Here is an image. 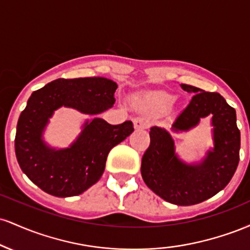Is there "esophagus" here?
I'll use <instances>...</instances> for the list:
<instances>
[{"label": "esophagus", "mask_w": 250, "mask_h": 250, "mask_svg": "<svg viewBox=\"0 0 250 250\" xmlns=\"http://www.w3.org/2000/svg\"><path fill=\"white\" fill-rule=\"evenodd\" d=\"M133 122L135 129H146L149 125V121L145 117H135Z\"/></svg>", "instance_id": "1"}]
</instances>
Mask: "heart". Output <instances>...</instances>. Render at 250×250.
Listing matches in <instances>:
<instances>
[{
    "mask_svg": "<svg viewBox=\"0 0 250 250\" xmlns=\"http://www.w3.org/2000/svg\"><path fill=\"white\" fill-rule=\"evenodd\" d=\"M151 99L156 100L159 102H163V103H167L169 101H171V96L167 95V94H157V95L151 96Z\"/></svg>",
    "mask_w": 250,
    "mask_h": 250,
    "instance_id": "b5f03b06",
    "label": "heart"
}]
</instances>
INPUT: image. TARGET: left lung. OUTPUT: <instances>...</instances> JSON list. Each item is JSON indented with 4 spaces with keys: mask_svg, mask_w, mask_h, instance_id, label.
<instances>
[{
    "mask_svg": "<svg viewBox=\"0 0 250 250\" xmlns=\"http://www.w3.org/2000/svg\"><path fill=\"white\" fill-rule=\"evenodd\" d=\"M194 94L187 107L175 117L173 130H188L201 117L213 115L214 149L200 165H186L175 154L174 141L165 129H150V145L142 156V179L155 194L177 206H193L222 190L240 161V130L236 111L219 93L181 84Z\"/></svg>",
    "mask_w": 250,
    "mask_h": 250,
    "instance_id": "1",
    "label": "left lung"
}]
</instances>
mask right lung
Listing matches in <instances>:
<instances>
[{
  "mask_svg": "<svg viewBox=\"0 0 250 250\" xmlns=\"http://www.w3.org/2000/svg\"><path fill=\"white\" fill-rule=\"evenodd\" d=\"M117 84L104 77L59 79L34 91L19 117L15 154L22 171L39 188L57 197L82 194L104 171L111 148L134 131L131 121L111 125L95 117L85 122L69 148L55 150L42 141V131L57 108L70 107L96 115L113 107Z\"/></svg>",
  "mask_w": 250,
  "mask_h": 250,
  "instance_id": "add662e5",
  "label": "right lung"
}]
</instances>
